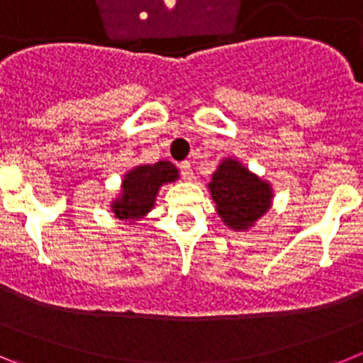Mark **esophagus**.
<instances>
[{
    "instance_id": "1",
    "label": "esophagus",
    "mask_w": 363,
    "mask_h": 363,
    "mask_svg": "<svg viewBox=\"0 0 363 363\" xmlns=\"http://www.w3.org/2000/svg\"><path fill=\"white\" fill-rule=\"evenodd\" d=\"M179 172L184 176V179H192V167L189 162L179 163Z\"/></svg>"
}]
</instances>
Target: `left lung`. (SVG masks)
<instances>
[{
	"label": "left lung",
	"instance_id": "obj_1",
	"mask_svg": "<svg viewBox=\"0 0 363 363\" xmlns=\"http://www.w3.org/2000/svg\"><path fill=\"white\" fill-rule=\"evenodd\" d=\"M209 189L218 214L230 229H249L271 205V187L234 160L218 167Z\"/></svg>",
	"mask_w": 363,
	"mask_h": 363
}]
</instances>
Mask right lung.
Returning <instances> with one entry per match:
<instances>
[{
    "label": "right lung",
    "mask_w": 363,
    "mask_h": 363,
    "mask_svg": "<svg viewBox=\"0 0 363 363\" xmlns=\"http://www.w3.org/2000/svg\"><path fill=\"white\" fill-rule=\"evenodd\" d=\"M178 178V169L169 162L136 167L125 176L123 194L112 203V211L120 220H138L152 209L156 192L167 182Z\"/></svg>",
    "instance_id": "obj_1"
}]
</instances>
